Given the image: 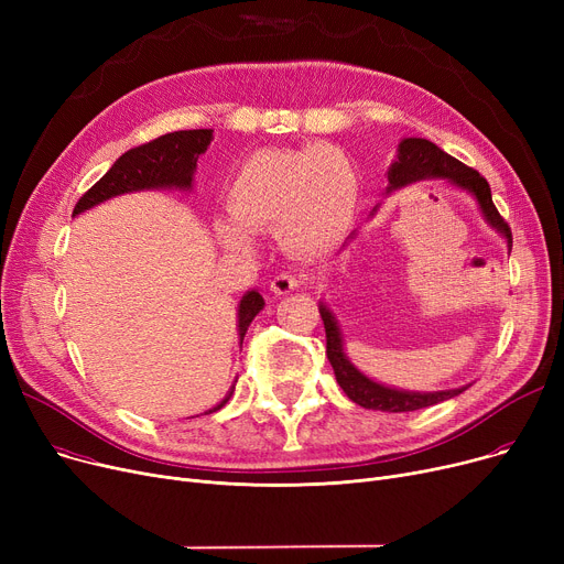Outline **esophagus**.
Segmentation results:
<instances>
[{"label":"esophagus","mask_w":564,"mask_h":564,"mask_svg":"<svg viewBox=\"0 0 564 564\" xmlns=\"http://www.w3.org/2000/svg\"><path fill=\"white\" fill-rule=\"evenodd\" d=\"M300 285H302V279H300V276H294V274H279V276H274L270 290H272L274 294H290L292 290H297Z\"/></svg>","instance_id":"obj_1"}]
</instances>
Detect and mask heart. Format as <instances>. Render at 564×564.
I'll return each mask as SVG.
<instances>
[{"mask_svg": "<svg viewBox=\"0 0 564 564\" xmlns=\"http://www.w3.org/2000/svg\"><path fill=\"white\" fill-rule=\"evenodd\" d=\"M361 181L351 160L332 143L264 148L235 169L217 221L219 242L235 253L253 249V232H276L297 256L338 245L357 221Z\"/></svg>", "mask_w": 564, "mask_h": 564, "instance_id": "b5f03b06", "label": "heart"}]
</instances>
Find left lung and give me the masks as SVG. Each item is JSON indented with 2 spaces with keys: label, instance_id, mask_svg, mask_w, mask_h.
<instances>
[{
  "label": "left lung",
  "instance_id": "left-lung-1",
  "mask_svg": "<svg viewBox=\"0 0 564 564\" xmlns=\"http://www.w3.org/2000/svg\"><path fill=\"white\" fill-rule=\"evenodd\" d=\"M387 175H389L387 194L402 189L406 185H413V183H421V181H443V183H448V185L470 194L478 200L485 221L498 235L506 237L508 251H512V230L506 224V219H502L496 210V205L491 200L489 183L478 171L468 169L466 164H462L446 151H441L436 143H432L427 139H419V137L402 139L398 143V155H395L393 164L389 166ZM319 315L324 322V332H327V357L336 372L340 389L345 391V395L351 402L361 404L364 409L404 413V411H416V409L438 404L443 400H451V398L459 395L462 391H466V387L446 389V391H430V393L404 391V389L387 387V383H379V381L370 379L347 359L338 319H336L334 311L327 306V302H319Z\"/></svg>",
  "mask_w": 564,
  "mask_h": 564
}]
</instances>
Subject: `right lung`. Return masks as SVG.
Here are the masks:
<instances>
[{"label": "right lung", "instance_id": "obj_1", "mask_svg": "<svg viewBox=\"0 0 564 564\" xmlns=\"http://www.w3.org/2000/svg\"><path fill=\"white\" fill-rule=\"evenodd\" d=\"M213 132L215 130H181V132H171L132 148V151L118 158L100 181L77 200L73 217L123 194L155 192V189L158 192L160 189L192 192L196 162L215 139ZM262 308H264V300L258 290L245 292V297L240 300V304H237V336H240V347L249 324ZM232 391H235V383L228 389L226 398L213 409H207L205 413L219 411L230 400Z\"/></svg>", "mask_w": 564, "mask_h": 564}]
</instances>
